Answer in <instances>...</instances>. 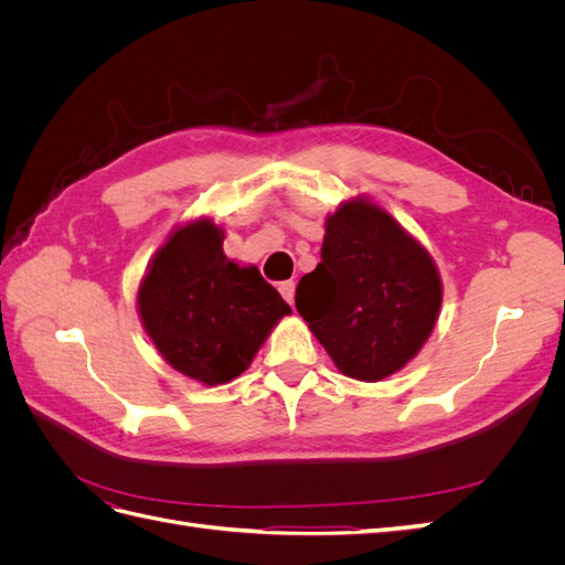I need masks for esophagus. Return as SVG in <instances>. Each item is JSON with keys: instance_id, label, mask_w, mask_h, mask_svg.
Listing matches in <instances>:
<instances>
[{"instance_id": "esophagus-1", "label": "esophagus", "mask_w": 565, "mask_h": 565, "mask_svg": "<svg viewBox=\"0 0 565 565\" xmlns=\"http://www.w3.org/2000/svg\"><path fill=\"white\" fill-rule=\"evenodd\" d=\"M280 295H282V299L292 306L295 303V289H297V285H295V280H287V282H280Z\"/></svg>"}]
</instances>
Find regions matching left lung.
Wrapping results in <instances>:
<instances>
[{
  "instance_id": "obj_1",
  "label": "left lung",
  "mask_w": 565,
  "mask_h": 565,
  "mask_svg": "<svg viewBox=\"0 0 565 565\" xmlns=\"http://www.w3.org/2000/svg\"><path fill=\"white\" fill-rule=\"evenodd\" d=\"M295 301L347 377L380 382L429 339L443 285L431 254L388 212L355 198L324 221L320 264Z\"/></svg>"
}]
</instances>
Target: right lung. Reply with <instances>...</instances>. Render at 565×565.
Instances as JSON below:
<instances>
[{"label": "right lung", "mask_w": 565, "mask_h": 565, "mask_svg": "<svg viewBox=\"0 0 565 565\" xmlns=\"http://www.w3.org/2000/svg\"><path fill=\"white\" fill-rule=\"evenodd\" d=\"M136 303L164 361L207 386L241 377L289 313L259 268L228 259L224 231L210 218L169 235L148 266Z\"/></svg>", "instance_id": "add662e5"}]
</instances>
